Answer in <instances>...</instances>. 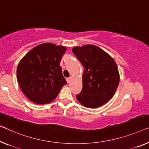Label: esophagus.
<instances>
[{"mask_svg":"<svg viewBox=\"0 0 149 149\" xmlns=\"http://www.w3.org/2000/svg\"><path fill=\"white\" fill-rule=\"evenodd\" d=\"M70 81H71V78H70V77L67 78V81L68 83H69V82H70Z\"/></svg>","mask_w":149,"mask_h":149,"instance_id":"1","label":"esophagus"}]
</instances>
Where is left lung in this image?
<instances>
[{"instance_id":"8db88e82","label":"left lung","mask_w":149,"mask_h":149,"mask_svg":"<svg viewBox=\"0 0 149 149\" xmlns=\"http://www.w3.org/2000/svg\"><path fill=\"white\" fill-rule=\"evenodd\" d=\"M84 67L82 88L77 95L80 103L88 108H97L113 97L119 83V73L113 58L93 45L74 47L72 50Z\"/></svg>"}]
</instances>
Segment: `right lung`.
Segmentation results:
<instances>
[{"instance_id":"1","label":"right lung","mask_w":149,"mask_h":149,"mask_svg":"<svg viewBox=\"0 0 149 149\" xmlns=\"http://www.w3.org/2000/svg\"><path fill=\"white\" fill-rule=\"evenodd\" d=\"M66 47L44 43L31 50L17 67V81L32 102L47 104L55 99L67 84L60 63Z\"/></svg>"}]
</instances>
